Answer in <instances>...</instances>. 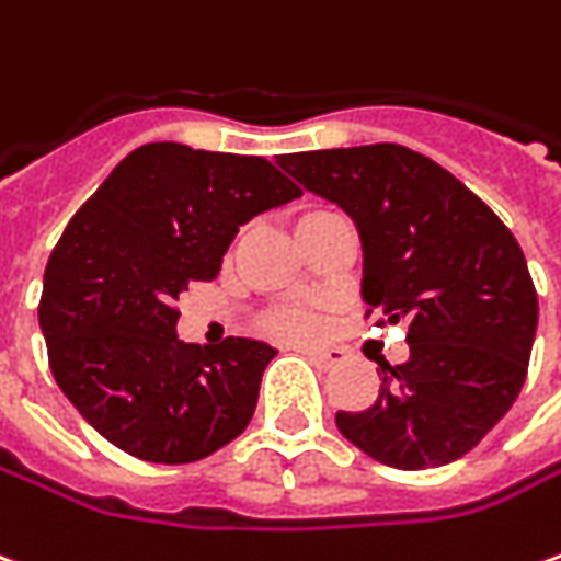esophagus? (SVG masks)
Segmentation results:
<instances>
[{"instance_id": "esophagus-1", "label": "esophagus", "mask_w": 561, "mask_h": 561, "mask_svg": "<svg viewBox=\"0 0 561 561\" xmlns=\"http://www.w3.org/2000/svg\"><path fill=\"white\" fill-rule=\"evenodd\" d=\"M307 358H312L316 364H321V367H334V364H340L346 355L340 352V348H319V346H304L300 348Z\"/></svg>"}]
</instances>
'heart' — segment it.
Listing matches in <instances>:
<instances>
[{
  "label": "heart",
  "instance_id": "heart-1",
  "mask_svg": "<svg viewBox=\"0 0 561 561\" xmlns=\"http://www.w3.org/2000/svg\"><path fill=\"white\" fill-rule=\"evenodd\" d=\"M328 209H309V213H304L300 218H297V230H304V227H309L312 221H321V218H328ZM279 328L282 331H288V334H304L309 328V321L304 319V316H285V319H279Z\"/></svg>",
  "mask_w": 561,
  "mask_h": 561
}]
</instances>
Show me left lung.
<instances>
[{
	"label": "left lung",
	"instance_id": "obj_1",
	"mask_svg": "<svg viewBox=\"0 0 561 561\" xmlns=\"http://www.w3.org/2000/svg\"><path fill=\"white\" fill-rule=\"evenodd\" d=\"M276 163L355 221L367 312L410 324V358L379 364V398L362 413H336L340 434L401 471L471 453L516 401L538 331L519 242L453 172L403 145Z\"/></svg>",
	"mask_w": 561,
	"mask_h": 561
}]
</instances>
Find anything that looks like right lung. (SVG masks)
<instances>
[{"label":"right lung","instance_id":"add662e5","mask_svg":"<svg viewBox=\"0 0 561 561\" xmlns=\"http://www.w3.org/2000/svg\"><path fill=\"white\" fill-rule=\"evenodd\" d=\"M294 197L264 158L151 142L78 209L48 257L38 324L57 386L108 444L187 465L245 431L276 348L185 343L175 300L218 276L245 221Z\"/></svg>","mask_w":561,"mask_h":561}]
</instances>
